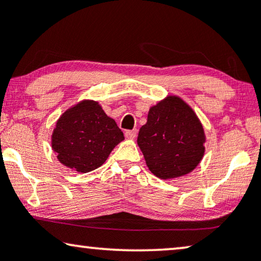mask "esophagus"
I'll return each instance as SVG.
<instances>
[{"instance_id":"34e87169","label":"esophagus","mask_w":261,"mask_h":261,"mask_svg":"<svg viewBox=\"0 0 261 261\" xmlns=\"http://www.w3.org/2000/svg\"><path fill=\"white\" fill-rule=\"evenodd\" d=\"M137 134H138L137 129H132V130L124 132V135H126L128 139H135V138H137Z\"/></svg>"}]
</instances>
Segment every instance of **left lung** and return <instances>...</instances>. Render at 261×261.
Returning <instances> with one entry per match:
<instances>
[{"label":"left lung","instance_id":"obj_1","mask_svg":"<svg viewBox=\"0 0 261 261\" xmlns=\"http://www.w3.org/2000/svg\"><path fill=\"white\" fill-rule=\"evenodd\" d=\"M205 134L194 109L179 96L169 95L149 108L139 130L138 145L149 171L172 179L194 171L204 155Z\"/></svg>","mask_w":261,"mask_h":261}]
</instances>
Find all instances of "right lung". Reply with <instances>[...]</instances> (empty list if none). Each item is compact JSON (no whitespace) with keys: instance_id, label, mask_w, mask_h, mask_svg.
Masks as SVG:
<instances>
[{"instance_id":"1","label":"right lung","mask_w":261,"mask_h":261,"mask_svg":"<svg viewBox=\"0 0 261 261\" xmlns=\"http://www.w3.org/2000/svg\"><path fill=\"white\" fill-rule=\"evenodd\" d=\"M124 139L115 120L92 99H83L63 113L51 137L52 149L63 165L87 173L106 162Z\"/></svg>"}]
</instances>
